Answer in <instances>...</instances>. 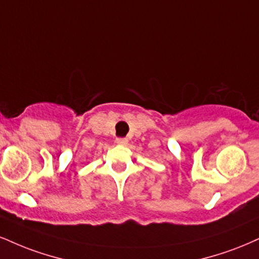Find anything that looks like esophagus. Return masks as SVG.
<instances>
[{"mask_svg": "<svg viewBox=\"0 0 259 259\" xmlns=\"http://www.w3.org/2000/svg\"><path fill=\"white\" fill-rule=\"evenodd\" d=\"M116 142L118 143V145H126L127 139L126 138H117Z\"/></svg>", "mask_w": 259, "mask_h": 259, "instance_id": "obj_1", "label": "esophagus"}]
</instances>
